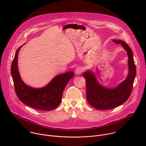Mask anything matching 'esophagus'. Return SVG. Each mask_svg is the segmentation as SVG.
<instances>
[{
	"instance_id": "34e87169",
	"label": "esophagus",
	"mask_w": 146,
	"mask_h": 146,
	"mask_svg": "<svg viewBox=\"0 0 146 146\" xmlns=\"http://www.w3.org/2000/svg\"><path fill=\"white\" fill-rule=\"evenodd\" d=\"M82 72H83V70H82V68L81 67H76V68L75 72V74H76V75L80 74H82Z\"/></svg>"
}]
</instances>
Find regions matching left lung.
<instances>
[{"mask_svg":"<svg viewBox=\"0 0 146 146\" xmlns=\"http://www.w3.org/2000/svg\"><path fill=\"white\" fill-rule=\"evenodd\" d=\"M113 41L116 44H120L127 52L129 70L125 80L117 87L110 89L106 88L99 83L90 71L85 72L83 75L85 79L88 102L93 107L101 110L117 107L126 101L131 93L136 75V67L130 46L122 40Z\"/></svg>","mask_w":146,"mask_h":146,"instance_id":"left-lung-1","label":"left lung"}]
</instances>
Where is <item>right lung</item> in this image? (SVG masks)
Masks as SVG:
<instances>
[{
  "mask_svg": "<svg viewBox=\"0 0 146 146\" xmlns=\"http://www.w3.org/2000/svg\"><path fill=\"white\" fill-rule=\"evenodd\" d=\"M21 47L16 51L11 65V74L17 97L23 104L35 109L43 111L55 109L60 104L63 90L74 76V72L70 71L58 75L42 88L29 86L21 80L18 70L17 58Z\"/></svg>",
  "mask_w": 146,
  "mask_h": 146,
  "instance_id": "right-lung-1",
  "label": "right lung"
}]
</instances>
